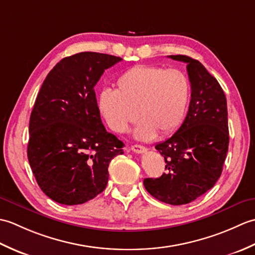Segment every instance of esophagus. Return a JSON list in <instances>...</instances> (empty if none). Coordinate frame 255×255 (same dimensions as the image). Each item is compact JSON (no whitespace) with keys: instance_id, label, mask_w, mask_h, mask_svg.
<instances>
[{"instance_id":"obj_1","label":"esophagus","mask_w":255,"mask_h":255,"mask_svg":"<svg viewBox=\"0 0 255 255\" xmlns=\"http://www.w3.org/2000/svg\"><path fill=\"white\" fill-rule=\"evenodd\" d=\"M131 150L136 153H144L145 151H147V148L143 147V145H140V144H134L131 147Z\"/></svg>"}]
</instances>
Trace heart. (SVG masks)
I'll return each instance as SVG.
<instances>
[{
  "instance_id": "1",
  "label": "heart",
  "mask_w": 255,
  "mask_h": 255,
  "mask_svg": "<svg viewBox=\"0 0 255 255\" xmlns=\"http://www.w3.org/2000/svg\"><path fill=\"white\" fill-rule=\"evenodd\" d=\"M117 90L105 89L99 96V110L113 131L123 133L140 118L134 136L153 138L169 134L181 126L187 111L191 85L177 69L134 66L116 81Z\"/></svg>"
}]
</instances>
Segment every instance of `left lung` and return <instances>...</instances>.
Segmentation results:
<instances>
[{
  "label": "left lung",
  "instance_id": "obj_1",
  "mask_svg": "<svg viewBox=\"0 0 255 255\" xmlns=\"http://www.w3.org/2000/svg\"><path fill=\"white\" fill-rule=\"evenodd\" d=\"M170 58L187 63L191 102L177 131L155 144L166 172L144 178L143 185L160 202L184 205L209 191L221 175L229 145L228 111L220 84L202 63L183 55Z\"/></svg>",
  "mask_w": 255,
  "mask_h": 255
}]
</instances>
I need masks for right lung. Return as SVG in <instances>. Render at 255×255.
I'll use <instances>...</instances> for the list:
<instances>
[{"label": "right lung", "instance_id": "obj_1", "mask_svg": "<svg viewBox=\"0 0 255 255\" xmlns=\"http://www.w3.org/2000/svg\"><path fill=\"white\" fill-rule=\"evenodd\" d=\"M122 58L80 52L58 62L42 83L29 119L27 156L38 185L62 205L104 191L108 165L124 143L102 123L94 86Z\"/></svg>", "mask_w": 255, "mask_h": 255}]
</instances>
